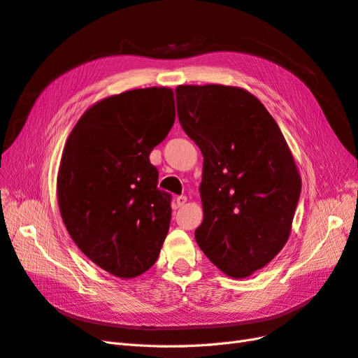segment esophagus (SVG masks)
I'll return each instance as SVG.
<instances>
[{"instance_id": "obj_1", "label": "esophagus", "mask_w": 358, "mask_h": 358, "mask_svg": "<svg viewBox=\"0 0 358 358\" xmlns=\"http://www.w3.org/2000/svg\"><path fill=\"white\" fill-rule=\"evenodd\" d=\"M176 203H178V208H182V206H185L187 196H178L176 197Z\"/></svg>"}]
</instances>
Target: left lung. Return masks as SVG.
<instances>
[{"instance_id":"1","label":"left lung","mask_w":358,"mask_h":358,"mask_svg":"<svg viewBox=\"0 0 358 358\" xmlns=\"http://www.w3.org/2000/svg\"><path fill=\"white\" fill-rule=\"evenodd\" d=\"M176 104L204 159L196 241L225 275L246 278L288 241L301 191L294 158L272 115L245 90L180 85Z\"/></svg>"}]
</instances>
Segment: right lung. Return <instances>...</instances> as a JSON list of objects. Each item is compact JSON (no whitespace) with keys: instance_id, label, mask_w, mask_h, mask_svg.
<instances>
[{"instance_id":"1","label":"right lung","mask_w":358,"mask_h":358,"mask_svg":"<svg viewBox=\"0 0 358 358\" xmlns=\"http://www.w3.org/2000/svg\"><path fill=\"white\" fill-rule=\"evenodd\" d=\"M169 88L133 90L90 107L74 125L58 173V203L74 243L117 278L152 267L169 233L171 194L149 154L175 124Z\"/></svg>"}]
</instances>
